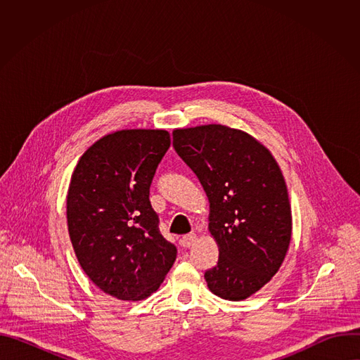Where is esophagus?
<instances>
[{
  "label": "esophagus",
  "mask_w": 360,
  "mask_h": 360,
  "mask_svg": "<svg viewBox=\"0 0 360 360\" xmlns=\"http://www.w3.org/2000/svg\"><path fill=\"white\" fill-rule=\"evenodd\" d=\"M195 240H196V233H188V235H184V236H182L181 245L185 246V248H189L191 245H193Z\"/></svg>",
  "instance_id": "34e87169"
}]
</instances>
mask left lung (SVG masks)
<instances>
[{"label": "left lung", "instance_id": "8db88e82", "mask_svg": "<svg viewBox=\"0 0 360 360\" xmlns=\"http://www.w3.org/2000/svg\"><path fill=\"white\" fill-rule=\"evenodd\" d=\"M172 139L210 200L208 229L219 258L205 281L214 295L243 300L274 278L289 249L292 211L282 171L265 145L226 125L174 129Z\"/></svg>", "mask_w": 360, "mask_h": 360}]
</instances>
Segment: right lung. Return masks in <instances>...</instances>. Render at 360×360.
<instances>
[{"instance_id": "obj_1", "label": "right lung", "mask_w": 360, "mask_h": 360, "mask_svg": "<svg viewBox=\"0 0 360 360\" xmlns=\"http://www.w3.org/2000/svg\"><path fill=\"white\" fill-rule=\"evenodd\" d=\"M171 145L165 129H122L91 145L67 195V222L88 278L121 300H141L164 282L176 248L160 232L149 186Z\"/></svg>"}]
</instances>
